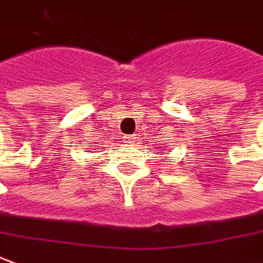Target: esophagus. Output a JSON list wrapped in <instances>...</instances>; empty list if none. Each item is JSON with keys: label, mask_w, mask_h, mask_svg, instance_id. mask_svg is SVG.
<instances>
[{"label": "esophagus", "mask_w": 263, "mask_h": 263, "mask_svg": "<svg viewBox=\"0 0 263 263\" xmlns=\"http://www.w3.org/2000/svg\"><path fill=\"white\" fill-rule=\"evenodd\" d=\"M124 141L125 142H134V137H131V135H126V137H124Z\"/></svg>", "instance_id": "34e87169"}]
</instances>
